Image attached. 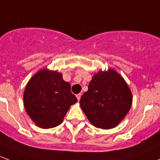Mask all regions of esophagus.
Returning <instances> with one entry per match:
<instances>
[{
    "mask_svg": "<svg viewBox=\"0 0 160 160\" xmlns=\"http://www.w3.org/2000/svg\"><path fill=\"white\" fill-rule=\"evenodd\" d=\"M81 97H82V93H78V94H77V95H76V97H77L78 100H79L80 99H81Z\"/></svg>",
    "mask_w": 160,
    "mask_h": 160,
    "instance_id": "1",
    "label": "esophagus"
}]
</instances>
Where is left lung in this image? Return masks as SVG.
I'll return each instance as SVG.
<instances>
[{"label":"left lung","instance_id":"obj_1","mask_svg":"<svg viewBox=\"0 0 160 160\" xmlns=\"http://www.w3.org/2000/svg\"><path fill=\"white\" fill-rule=\"evenodd\" d=\"M133 103L130 87L112 68L93 74L80 100L86 117L97 128H115L124 119Z\"/></svg>","mask_w":160,"mask_h":160}]
</instances>
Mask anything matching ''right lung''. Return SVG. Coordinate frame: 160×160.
I'll return each mask as SVG.
<instances>
[{"label":"right lung","instance_id":"1","mask_svg":"<svg viewBox=\"0 0 160 160\" xmlns=\"http://www.w3.org/2000/svg\"><path fill=\"white\" fill-rule=\"evenodd\" d=\"M78 101L62 73L39 70L29 80L23 92L27 115L37 127L50 129L61 124L67 112Z\"/></svg>","mask_w":160,"mask_h":160}]
</instances>
